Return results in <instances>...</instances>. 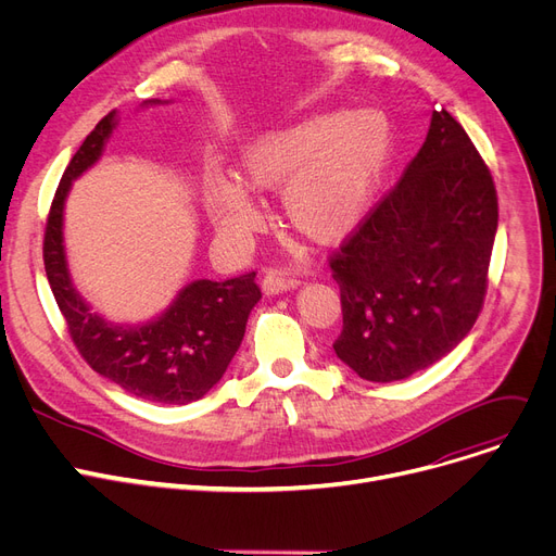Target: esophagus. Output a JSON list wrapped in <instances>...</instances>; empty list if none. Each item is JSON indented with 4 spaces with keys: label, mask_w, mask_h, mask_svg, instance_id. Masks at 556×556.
I'll use <instances>...</instances> for the list:
<instances>
[{
    "label": "esophagus",
    "mask_w": 556,
    "mask_h": 556,
    "mask_svg": "<svg viewBox=\"0 0 556 556\" xmlns=\"http://www.w3.org/2000/svg\"><path fill=\"white\" fill-rule=\"evenodd\" d=\"M299 285H301V280L296 276H291L285 269H269L265 274V278H263L265 293H280V291L293 289V287H299Z\"/></svg>",
    "instance_id": "esophagus-1"
}]
</instances>
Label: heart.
I'll use <instances>...</instances> for the list:
<instances>
[{
  "instance_id": "obj_1",
  "label": "heart",
  "mask_w": 556,
  "mask_h": 556,
  "mask_svg": "<svg viewBox=\"0 0 556 556\" xmlns=\"http://www.w3.org/2000/svg\"><path fill=\"white\" fill-rule=\"evenodd\" d=\"M388 156L390 127L383 116L316 114L247 148L238 168L243 186L213 179L206 208L224 236L244 240L265 219L249 190H285L293 231L316 244H337L364 217Z\"/></svg>"
}]
</instances>
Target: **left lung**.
I'll list each match as a JSON object with an SVG mask.
<instances>
[{"label": "left lung", "instance_id": "1", "mask_svg": "<svg viewBox=\"0 0 556 556\" xmlns=\"http://www.w3.org/2000/svg\"><path fill=\"white\" fill-rule=\"evenodd\" d=\"M496 228L492 173L463 125L433 110L402 179L330 255L341 362L386 383L446 356L482 309Z\"/></svg>", "mask_w": 556, "mask_h": 556}]
</instances>
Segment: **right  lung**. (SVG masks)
<instances>
[{"mask_svg":"<svg viewBox=\"0 0 556 556\" xmlns=\"http://www.w3.org/2000/svg\"><path fill=\"white\" fill-rule=\"evenodd\" d=\"M110 112L83 141L64 170L45 228V269L70 337L91 370L125 393L156 404L204 397L236 356L249 312L260 301L255 271L228 280H194L175 303L146 325H116L80 299L62 247V208L72 181L101 159L116 125Z\"/></svg>","mask_w":556,"mask_h":556,"instance_id":"right-lung-1","label":"right lung"}]
</instances>
